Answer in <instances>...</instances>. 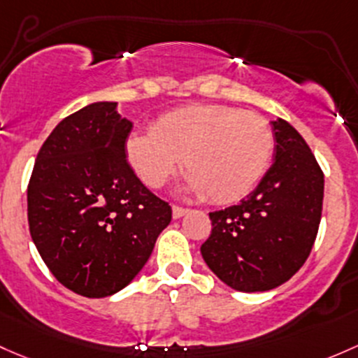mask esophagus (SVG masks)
<instances>
[{"mask_svg": "<svg viewBox=\"0 0 358 358\" xmlns=\"http://www.w3.org/2000/svg\"><path fill=\"white\" fill-rule=\"evenodd\" d=\"M187 213H189V209L178 208V206H173V209H171L173 220H180V217H183V216H185Z\"/></svg>", "mask_w": 358, "mask_h": 358, "instance_id": "1", "label": "esophagus"}]
</instances>
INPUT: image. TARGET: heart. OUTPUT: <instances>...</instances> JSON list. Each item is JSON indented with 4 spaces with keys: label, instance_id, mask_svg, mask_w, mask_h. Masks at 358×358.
<instances>
[{
    "label": "heart",
    "instance_id": "1",
    "mask_svg": "<svg viewBox=\"0 0 358 358\" xmlns=\"http://www.w3.org/2000/svg\"><path fill=\"white\" fill-rule=\"evenodd\" d=\"M273 148V130L262 116L221 104H190L161 115L150 131H134L125 152L149 189H161L183 159L187 192L231 204L257 187Z\"/></svg>",
    "mask_w": 358,
    "mask_h": 358
}]
</instances>
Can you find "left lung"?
I'll return each mask as SVG.
<instances>
[{"instance_id": "1", "label": "left lung", "mask_w": 358, "mask_h": 358, "mask_svg": "<svg viewBox=\"0 0 358 358\" xmlns=\"http://www.w3.org/2000/svg\"><path fill=\"white\" fill-rule=\"evenodd\" d=\"M273 164L240 204L209 213L210 236L201 254L236 292H268L287 283L307 261L321 223L324 175L302 135L271 122Z\"/></svg>"}]
</instances>
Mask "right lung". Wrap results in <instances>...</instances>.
<instances>
[{"instance_id": "1", "label": "right lung", "mask_w": 358, "mask_h": 358, "mask_svg": "<svg viewBox=\"0 0 358 358\" xmlns=\"http://www.w3.org/2000/svg\"><path fill=\"white\" fill-rule=\"evenodd\" d=\"M131 127L118 103L87 104L51 131L29 182L34 245L63 287L89 299L125 288L171 221L129 166Z\"/></svg>"}]
</instances>
